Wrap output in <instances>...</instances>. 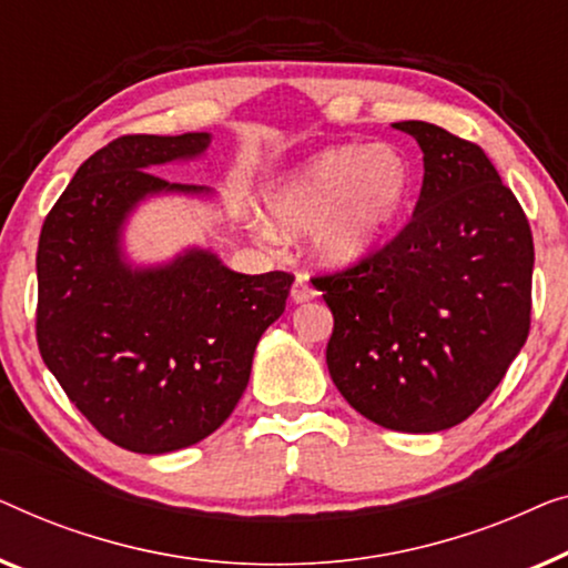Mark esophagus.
Here are the masks:
<instances>
[{"mask_svg":"<svg viewBox=\"0 0 568 568\" xmlns=\"http://www.w3.org/2000/svg\"><path fill=\"white\" fill-rule=\"evenodd\" d=\"M291 298L293 303H306L311 298H316V287L308 283V277L298 273V277H295V283L291 287Z\"/></svg>","mask_w":568,"mask_h":568,"instance_id":"obj_1","label":"esophagus"}]
</instances>
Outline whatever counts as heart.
Segmentation results:
<instances>
[{
    "label": "heart",
    "mask_w": 568,
    "mask_h": 568,
    "mask_svg": "<svg viewBox=\"0 0 568 568\" xmlns=\"http://www.w3.org/2000/svg\"><path fill=\"white\" fill-rule=\"evenodd\" d=\"M412 190V166L396 146H334L316 154L270 197L285 229H314L326 262H353L396 221Z\"/></svg>",
    "instance_id": "1"
}]
</instances>
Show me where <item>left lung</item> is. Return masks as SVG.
I'll use <instances>...</instances> for the list:
<instances>
[{
  "instance_id": "8db88e82",
  "label": "left lung",
  "mask_w": 568,
  "mask_h": 568,
  "mask_svg": "<svg viewBox=\"0 0 568 568\" xmlns=\"http://www.w3.org/2000/svg\"><path fill=\"white\" fill-rule=\"evenodd\" d=\"M425 180L409 223L353 265L311 281L334 329L326 365L375 425L440 433L468 419L530 334L532 231L474 141L425 121Z\"/></svg>"
}]
</instances>
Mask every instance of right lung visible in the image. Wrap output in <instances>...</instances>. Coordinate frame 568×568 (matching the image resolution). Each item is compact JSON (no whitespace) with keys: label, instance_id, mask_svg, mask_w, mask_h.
<instances>
[{"label":"right lung","instance_id":"right-lung-1","mask_svg":"<svg viewBox=\"0 0 568 568\" xmlns=\"http://www.w3.org/2000/svg\"><path fill=\"white\" fill-rule=\"evenodd\" d=\"M207 133H131L79 166L38 239L36 337L69 402L118 447L170 453L215 433L242 398L262 332L285 311L291 273L242 275L213 254L123 265L125 213L180 190L151 170L197 156Z\"/></svg>","mask_w":568,"mask_h":568}]
</instances>
